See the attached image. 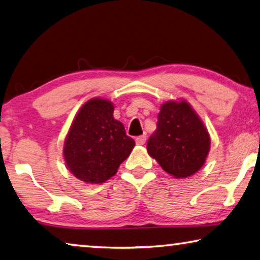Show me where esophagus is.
<instances>
[{
    "mask_svg": "<svg viewBox=\"0 0 260 260\" xmlns=\"http://www.w3.org/2000/svg\"><path fill=\"white\" fill-rule=\"evenodd\" d=\"M146 140H147L146 135H141V137H138L137 139H135V142H137V145L142 146V145H145V143H146Z\"/></svg>",
    "mask_w": 260,
    "mask_h": 260,
    "instance_id": "34e87169",
    "label": "esophagus"
}]
</instances>
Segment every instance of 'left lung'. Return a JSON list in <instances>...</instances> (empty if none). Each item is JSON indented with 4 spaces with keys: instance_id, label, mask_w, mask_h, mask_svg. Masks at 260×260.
<instances>
[{
    "instance_id": "8db88e82",
    "label": "left lung",
    "mask_w": 260,
    "mask_h": 260,
    "mask_svg": "<svg viewBox=\"0 0 260 260\" xmlns=\"http://www.w3.org/2000/svg\"><path fill=\"white\" fill-rule=\"evenodd\" d=\"M157 129L148 140L147 151L175 178L200 170L211 149V137L199 115L185 100L160 105Z\"/></svg>"
}]
</instances>
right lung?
I'll return each mask as SVG.
<instances>
[{
	"label": "right lung",
	"mask_w": 260,
	"mask_h": 260,
	"mask_svg": "<svg viewBox=\"0 0 260 260\" xmlns=\"http://www.w3.org/2000/svg\"><path fill=\"white\" fill-rule=\"evenodd\" d=\"M113 103L91 98L78 110L63 146L66 167L86 184H102L117 174L135 141L113 118Z\"/></svg>",
	"instance_id": "1"
}]
</instances>
